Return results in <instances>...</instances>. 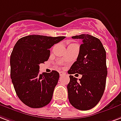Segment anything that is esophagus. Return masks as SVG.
<instances>
[{
    "instance_id": "1",
    "label": "esophagus",
    "mask_w": 121,
    "mask_h": 121,
    "mask_svg": "<svg viewBox=\"0 0 121 121\" xmlns=\"http://www.w3.org/2000/svg\"><path fill=\"white\" fill-rule=\"evenodd\" d=\"M59 73H60V76H63V75H65V73L63 72H60Z\"/></svg>"
}]
</instances>
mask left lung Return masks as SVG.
Instances as JSON below:
<instances>
[{
    "label": "left lung",
    "instance_id": "obj_1",
    "mask_svg": "<svg viewBox=\"0 0 121 121\" xmlns=\"http://www.w3.org/2000/svg\"><path fill=\"white\" fill-rule=\"evenodd\" d=\"M72 38L82 39V44L77 61L68 73L82 76L78 81L70 75L67 85L69 99L75 108L87 110L95 107L104 95L107 75L106 51L99 39L91 35L81 34Z\"/></svg>",
    "mask_w": 121,
    "mask_h": 121
}]
</instances>
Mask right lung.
I'll return each mask as SVG.
<instances>
[{
  "instance_id": "obj_1",
  "label": "right lung",
  "mask_w": 121,
  "mask_h": 121,
  "mask_svg": "<svg viewBox=\"0 0 121 121\" xmlns=\"http://www.w3.org/2000/svg\"><path fill=\"white\" fill-rule=\"evenodd\" d=\"M65 38L32 35L16 43L10 57L11 78L18 98L29 107H43L52 99L60 74L55 70L39 74V65L48 60L49 49Z\"/></svg>"
}]
</instances>
